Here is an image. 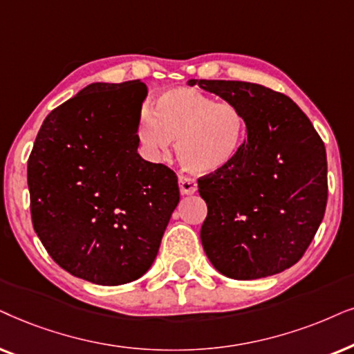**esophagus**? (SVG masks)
<instances>
[{
	"label": "esophagus",
	"mask_w": 354,
	"mask_h": 354,
	"mask_svg": "<svg viewBox=\"0 0 354 354\" xmlns=\"http://www.w3.org/2000/svg\"><path fill=\"white\" fill-rule=\"evenodd\" d=\"M178 183H180V191L183 196H191L197 191V181L192 180L189 176L180 174V176H178Z\"/></svg>",
	"instance_id": "esophagus-1"
}]
</instances>
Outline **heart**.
I'll return each instance as SVG.
<instances>
[{
    "label": "heart",
    "mask_w": 354,
    "mask_h": 354,
    "mask_svg": "<svg viewBox=\"0 0 354 354\" xmlns=\"http://www.w3.org/2000/svg\"><path fill=\"white\" fill-rule=\"evenodd\" d=\"M244 118L228 102L196 88L174 87L155 98L152 113L140 115L136 138L152 162L163 158L176 140V155L191 171L214 174L230 167L241 149Z\"/></svg>",
    "instance_id": "b5f03b06"
}]
</instances>
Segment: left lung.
<instances>
[{"mask_svg":"<svg viewBox=\"0 0 354 354\" xmlns=\"http://www.w3.org/2000/svg\"><path fill=\"white\" fill-rule=\"evenodd\" d=\"M241 111L248 138L234 162L199 180L201 228L216 270L256 280L295 266L327 205V153L301 108L283 93L241 81H196Z\"/></svg>","mask_w":354,"mask_h":354,"instance_id":"8db88e82","label":"left lung"}]
</instances>
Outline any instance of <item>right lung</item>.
Wrapping results in <instances>:
<instances>
[{
    "instance_id": "1",
    "label": "right lung",
    "mask_w": 354,
    "mask_h": 354,
    "mask_svg": "<svg viewBox=\"0 0 354 354\" xmlns=\"http://www.w3.org/2000/svg\"><path fill=\"white\" fill-rule=\"evenodd\" d=\"M147 86L93 82L45 118L27 163L37 236L71 275L116 286L152 267L178 178L138 153Z\"/></svg>"
}]
</instances>
